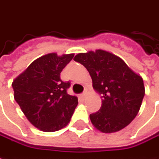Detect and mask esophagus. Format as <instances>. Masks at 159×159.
<instances>
[{
	"instance_id": "1",
	"label": "esophagus",
	"mask_w": 159,
	"mask_h": 159,
	"mask_svg": "<svg viewBox=\"0 0 159 159\" xmlns=\"http://www.w3.org/2000/svg\"><path fill=\"white\" fill-rule=\"evenodd\" d=\"M86 95H87V93H86V92H83V94H81V97H82V98H85Z\"/></svg>"
}]
</instances>
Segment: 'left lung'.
Wrapping results in <instances>:
<instances>
[{
  "instance_id": "1",
  "label": "left lung",
  "mask_w": 159,
  "mask_h": 159,
  "mask_svg": "<svg viewBox=\"0 0 159 159\" xmlns=\"http://www.w3.org/2000/svg\"><path fill=\"white\" fill-rule=\"evenodd\" d=\"M74 60L87 69L93 87L102 95L101 108L89 115L95 127L110 134L129 125L136 117L145 95L141 76L121 58L102 50L79 53Z\"/></svg>"
}]
</instances>
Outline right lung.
Masks as SVG:
<instances>
[{"mask_svg":"<svg viewBox=\"0 0 159 159\" xmlns=\"http://www.w3.org/2000/svg\"><path fill=\"white\" fill-rule=\"evenodd\" d=\"M74 54L50 53L33 61L14 80V99L33 126L44 132L62 129L71 119L78 101L67 93L70 82L60 78Z\"/></svg>","mask_w":159,"mask_h":159,"instance_id":"right-lung-1","label":"right lung"}]
</instances>
